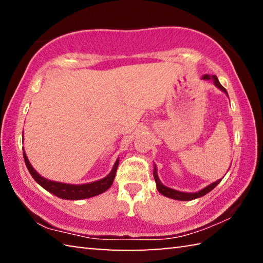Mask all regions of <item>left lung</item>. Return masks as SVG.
<instances>
[{"label": "left lung", "instance_id": "left-lung-1", "mask_svg": "<svg viewBox=\"0 0 263 263\" xmlns=\"http://www.w3.org/2000/svg\"><path fill=\"white\" fill-rule=\"evenodd\" d=\"M203 80H213V81H215L216 86L219 88L220 90L225 91L226 94H228L226 89L221 86V84L219 83V81H218V79H217L216 75H212V77H210V75H204ZM154 179H155V182H157V186H158V190H159L160 194H162L163 196H166V197H169V198L179 199V201H191V199L202 197V196L206 195L208 193H210V191L213 188H215V186L220 182V180L217 181V182H215V183L208 185L206 188H204L201 191H198V193L188 194V193H181V191H177V190H174V189H171V188H167V186H164L161 183V182H160V180H159V176L157 174V168H154Z\"/></svg>", "mask_w": 263, "mask_h": 263}]
</instances>
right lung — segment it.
Segmentation results:
<instances>
[{"label": "right lung", "instance_id": "right-lung-1", "mask_svg": "<svg viewBox=\"0 0 263 263\" xmlns=\"http://www.w3.org/2000/svg\"><path fill=\"white\" fill-rule=\"evenodd\" d=\"M23 157H24L26 167H28L30 174L32 175L33 179L37 181L44 189L50 191V193L58 196V197L65 198V199H83V198L94 197L96 195L104 193V191L108 190L111 186V184H112L116 173H117L118 163H119V160H117L112 168V171H111L110 174L106 177H104V179L96 182H91V183L75 185V184H66V183H60V182L46 180L45 177L39 175L38 173L32 168V166H31L28 158H26V155L24 153V149H23Z\"/></svg>", "mask_w": 263, "mask_h": 263}]
</instances>
